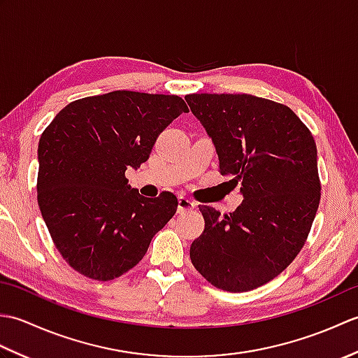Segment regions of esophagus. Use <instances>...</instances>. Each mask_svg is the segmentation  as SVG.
Listing matches in <instances>:
<instances>
[{"mask_svg": "<svg viewBox=\"0 0 358 358\" xmlns=\"http://www.w3.org/2000/svg\"><path fill=\"white\" fill-rule=\"evenodd\" d=\"M195 208V203L192 200H189L187 196H180L178 199V212L183 214V212H189Z\"/></svg>", "mask_w": 358, "mask_h": 358, "instance_id": "obj_1", "label": "esophagus"}]
</instances>
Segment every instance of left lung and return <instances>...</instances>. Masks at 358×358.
<instances>
[{"label":"left lung","mask_w":358,"mask_h":358,"mask_svg":"<svg viewBox=\"0 0 358 358\" xmlns=\"http://www.w3.org/2000/svg\"><path fill=\"white\" fill-rule=\"evenodd\" d=\"M215 144L220 173L240 185L232 214L200 204L204 231L191 262L210 285L246 292L280 275L305 246L320 204L317 146L287 106L248 94H191Z\"/></svg>","instance_id":"1"}]
</instances>
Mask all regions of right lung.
<instances>
[{"label":"right lung","mask_w":358,"mask_h":358,"mask_svg":"<svg viewBox=\"0 0 358 358\" xmlns=\"http://www.w3.org/2000/svg\"><path fill=\"white\" fill-rule=\"evenodd\" d=\"M189 112L178 95L113 90L75 100L38 143L36 194L53 245L72 269L98 281L138 264L178 208L172 192L146 199L129 186L172 121Z\"/></svg>","instance_id":"obj_1"}]
</instances>
